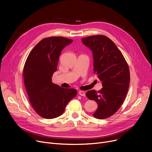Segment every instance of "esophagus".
<instances>
[{
	"instance_id": "esophagus-1",
	"label": "esophagus",
	"mask_w": 152,
	"mask_h": 152,
	"mask_svg": "<svg viewBox=\"0 0 152 152\" xmlns=\"http://www.w3.org/2000/svg\"><path fill=\"white\" fill-rule=\"evenodd\" d=\"M79 94L81 95V96H86V92L84 91H79Z\"/></svg>"
}]
</instances>
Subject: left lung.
Segmentation results:
<instances>
[{
  "label": "left lung",
  "instance_id": "obj_1",
  "mask_svg": "<svg viewBox=\"0 0 152 152\" xmlns=\"http://www.w3.org/2000/svg\"><path fill=\"white\" fill-rule=\"evenodd\" d=\"M81 39L92 51L94 74L103 86L97 92L87 91L86 96L98 104L93 116L105 119L113 115L123 104L129 86V68L122 53L108 37L95 35Z\"/></svg>",
  "mask_w": 152,
  "mask_h": 152
}]
</instances>
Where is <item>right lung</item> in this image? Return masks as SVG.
I'll list each match as a JSON object with an SVG mask.
<instances>
[{
	"label": "right lung",
	"instance_id": "right-lung-1",
	"mask_svg": "<svg viewBox=\"0 0 152 152\" xmlns=\"http://www.w3.org/2000/svg\"><path fill=\"white\" fill-rule=\"evenodd\" d=\"M72 42V39L63 37L44 38L26 60L23 77L28 99L36 112L44 118L53 119L62 115L68 103L77 94L76 89L62 88L52 81L61 50Z\"/></svg>",
	"mask_w": 152,
	"mask_h": 152
}]
</instances>
